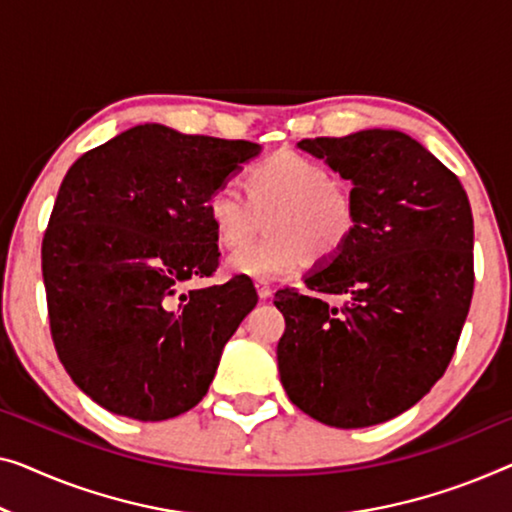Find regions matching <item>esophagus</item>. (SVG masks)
I'll use <instances>...</instances> for the list:
<instances>
[{
	"mask_svg": "<svg viewBox=\"0 0 512 512\" xmlns=\"http://www.w3.org/2000/svg\"><path fill=\"white\" fill-rule=\"evenodd\" d=\"M255 287H257V296H259V301H269L271 296H273V289L269 287V282L257 280V282H255Z\"/></svg>",
	"mask_w": 512,
	"mask_h": 512,
	"instance_id": "1",
	"label": "esophagus"
}]
</instances>
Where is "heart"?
<instances>
[{
    "label": "heart",
    "instance_id": "b5f03b06",
    "mask_svg": "<svg viewBox=\"0 0 512 512\" xmlns=\"http://www.w3.org/2000/svg\"><path fill=\"white\" fill-rule=\"evenodd\" d=\"M243 190L220 183L207 195L204 211L225 248H239L269 217V240L236 250L227 269L236 276L278 280L294 276L305 255L324 262L340 253L356 230V200L333 181L329 165L299 151H276L243 174Z\"/></svg>",
    "mask_w": 512,
    "mask_h": 512
}]
</instances>
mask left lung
Masks as SVG:
<instances>
[{
  "mask_svg": "<svg viewBox=\"0 0 512 512\" xmlns=\"http://www.w3.org/2000/svg\"><path fill=\"white\" fill-rule=\"evenodd\" d=\"M354 183L356 230L305 278L276 292L278 370L296 407L331 427L400 416L444 375L474 296V216L460 179L400 131L301 140ZM312 291L350 301L335 309Z\"/></svg>",
  "mask_w": 512,
  "mask_h": 512,
  "instance_id": "left-lung-1",
  "label": "left lung"
}]
</instances>
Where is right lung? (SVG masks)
I'll use <instances>...</instances> for the list:
<instances>
[{
  "instance_id": "right-lung-1",
  "label": "right lung",
  "mask_w": 512,
  "mask_h": 512,
  "mask_svg": "<svg viewBox=\"0 0 512 512\" xmlns=\"http://www.w3.org/2000/svg\"><path fill=\"white\" fill-rule=\"evenodd\" d=\"M259 151L144 124L66 172L41 248L50 333L75 386L103 409L167 421L207 395L257 292L246 276L181 285L218 269L204 202Z\"/></svg>"
}]
</instances>
